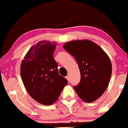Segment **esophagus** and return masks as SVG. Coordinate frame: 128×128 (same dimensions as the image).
Wrapping results in <instances>:
<instances>
[{
    "label": "esophagus",
    "instance_id": "esophagus-1",
    "mask_svg": "<svg viewBox=\"0 0 128 128\" xmlns=\"http://www.w3.org/2000/svg\"><path fill=\"white\" fill-rule=\"evenodd\" d=\"M66 79H67V80H69V76H66Z\"/></svg>",
    "mask_w": 128,
    "mask_h": 128
}]
</instances>
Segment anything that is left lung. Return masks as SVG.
I'll return each mask as SVG.
<instances>
[{
  "label": "left lung",
  "instance_id": "8db88e82",
  "mask_svg": "<svg viewBox=\"0 0 128 128\" xmlns=\"http://www.w3.org/2000/svg\"><path fill=\"white\" fill-rule=\"evenodd\" d=\"M64 48L75 58L79 66L80 80L73 86L80 98L92 102L106 90L112 74V64L100 47L89 40H72Z\"/></svg>",
  "mask_w": 128,
  "mask_h": 128
}]
</instances>
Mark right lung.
<instances>
[{
	"instance_id": "1",
	"label": "right lung",
	"mask_w": 128,
	"mask_h": 128,
	"mask_svg": "<svg viewBox=\"0 0 128 128\" xmlns=\"http://www.w3.org/2000/svg\"><path fill=\"white\" fill-rule=\"evenodd\" d=\"M56 42L40 41L31 48L21 63L20 76L31 97L44 105L58 99L68 80L60 75L53 57Z\"/></svg>"
}]
</instances>
